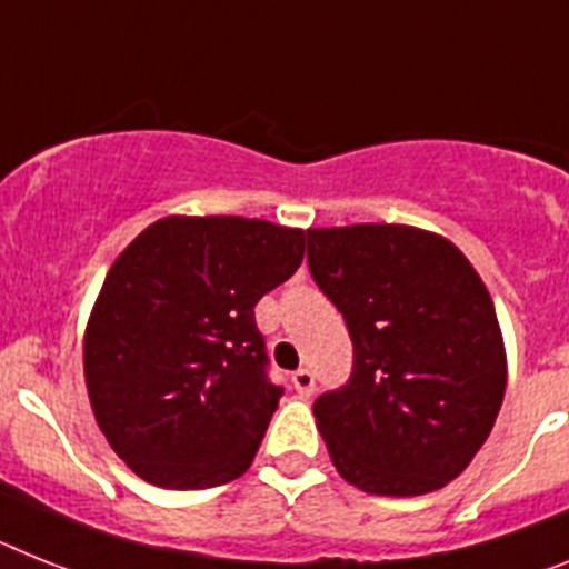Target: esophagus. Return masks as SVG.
I'll list each match as a JSON object with an SVG mask.
<instances>
[{
    "label": "esophagus",
    "instance_id": "1",
    "mask_svg": "<svg viewBox=\"0 0 569 569\" xmlns=\"http://www.w3.org/2000/svg\"><path fill=\"white\" fill-rule=\"evenodd\" d=\"M292 388L298 390V396H303V399H307V396H312V390H315L312 370H298V373H292Z\"/></svg>",
    "mask_w": 569,
    "mask_h": 569
}]
</instances>
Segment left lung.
Segmentation results:
<instances>
[{
  "label": "left lung",
  "mask_w": 569,
  "mask_h": 569,
  "mask_svg": "<svg viewBox=\"0 0 569 569\" xmlns=\"http://www.w3.org/2000/svg\"><path fill=\"white\" fill-rule=\"evenodd\" d=\"M309 271L343 315L356 365L315 402L338 475L417 498L466 471L498 419L506 347L495 303L442 233L390 222L307 228Z\"/></svg>",
  "instance_id": "1"
}]
</instances>
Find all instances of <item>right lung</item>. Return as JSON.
<instances>
[{"instance_id":"obj_1","label":"right lung","mask_w":569,"mask_h":569,"mask_svg":"<svg viewBox=\"0 0 569 569\" xmlns=\"http://www.w3.org/2000/svg\"><path fill=\"white\" fill-rule=\"evenodd\" d=\"M307 233L173 213L112 262L83 332L89 405L112 451L161 489H211L254 462L283 388L266 379L257 300Z\"/></svg>"}]
</instances>
